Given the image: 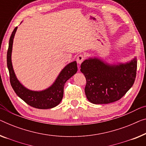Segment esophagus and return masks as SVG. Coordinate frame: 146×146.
<instances>
[{"mask_svg": "<svg viewBox=\"0 0 146 146\" xmlns=\"http://www.w3.org/2000/svg\"><path fill=\"white\" fill-rule=\"evenodd\" d=\"M84 60V56L83 55H79L77 56V59H76V60H77V62L79 64H81V63L83 62Z\"/></svg>", "mask_w": 146, "mask_h": 146, "instance_id": "34e87169", "label": "esophagus"}]
</instances>
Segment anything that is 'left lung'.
I'll use <instances>...</instances> for the list:
<instances>
[{"label": "left lung", "mask_w": 146, "mask_h": 146, "mask_svg": "<svg viewBox=\"0 0 146 146\" xmlns=\"http://www.w3.org/2000/svg\"><path fill=\"white\" fill-rule=\"evenodd\" d=\"M80 68L86 77L84 92L88 101L94 104H110L120 100L133 85L137 59L113 65L90 58L82 63Z\"/></svg>", "instance_id": "left-lung-1"}]
</instances>
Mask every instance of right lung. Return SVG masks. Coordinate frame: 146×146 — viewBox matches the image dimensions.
I'll return each instance as SVG.
<instances>
[{
  "instance_id": "add662e5",
  "label": "right lung",
  "mask_w": 146,
  "mask_h": 146,
  "mask_svg": "<svg viewBox=\"0 0 146 146\" xmlns=\"http://www.w3.org/2000/svg\"><path fill=\"white\" fill-rule=\"evenodd\" d=\"M17 29V27L15 28L11 35L7 52V66L9 71L11 86L16 94L31 107L42 110L56 107L60 103L63 98L65 83L77 73V62L74 61L67 65L61 71L55 82L49 88L42 91L29 90L17 80L12 64L11 56L13 41Z\"/></svg>"
}]
</instances>
